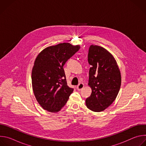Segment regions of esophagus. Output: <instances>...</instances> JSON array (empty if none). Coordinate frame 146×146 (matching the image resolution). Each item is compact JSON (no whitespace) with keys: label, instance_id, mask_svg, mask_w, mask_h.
Segmentation results:
<instances>
[{"label":"esophagus","instance_id":"esophagus-1","mask_svg":"<svg viewBox=\"0 0 146 146\" xmlns=\"http://www.w3.org/2000/svg\"><path fill=\"white\" fill-rule=\"evenodd\" d=\"M84 84H82V83H80V84H78V86L77 87V90L80 91L81 90H82L83 88H84Z\"/></svg>","mask_w":146,"mask_h":146}]
</instances>
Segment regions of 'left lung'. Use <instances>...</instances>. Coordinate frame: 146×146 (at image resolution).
Segmentation results:
<instances>
[{"label": "left lung", "mask_w": 146, "mask_h": 146, "mask_svg": "<svg viewBox=\"0 0 146 146\" xmlns=\"http://www.w3.org/2000/svg\"><path fill=\"white\" fill-rule=\"evenodd\" d=\"M88 60L91 66L88 86L92 93L86 99V104L91 111L100 112L116 99L121 84V72L113 55L102 47L91 45Z\"/></svg>", "instance_id": "1"}]
</instances>
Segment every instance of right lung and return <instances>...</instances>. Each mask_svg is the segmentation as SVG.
<instances>
[{
    "instance_id": "right-lung-1",
    "label": "right lung",
    "mask_w": 146,
    "mask_h": 146,
    "mask_svg": "<svg viewBox=\"0 0 146 146\" xmlns=\"http://www.w3.org/2000/svg\"><path fill=\"white\" fill-rule=\"evenodd\" d=\"M80 48V45L59 43L45 48L36 58L32 70V89L43 109L58 113L65 105L73 89L67 85L63 66Z\"/></svg>"
}]
</instances>
